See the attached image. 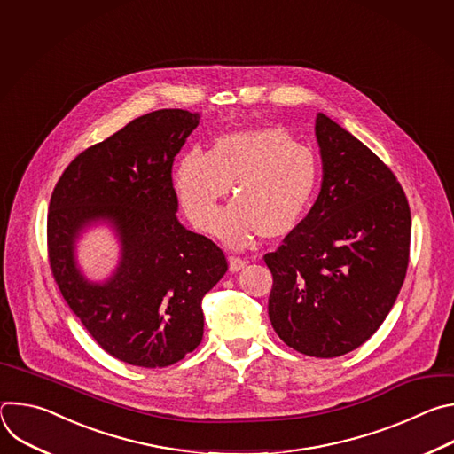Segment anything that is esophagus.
<instances>
[{"label": "esophagus", "instance_id": "esophagus-1", "mask_svg": "<svg viewBox=\"0 0 454 454\" xmlns=\"http://www.w3.org/2000/svg\"><path fill=\"white\" fill-rule=\"evenodd\" d=\"M228 264H230V271L237 273V271H240L247 264V261H246V258L231 254V256H228Z\"/></svg>", "mask_w": 454, "mask_h": 454}]
</instances>
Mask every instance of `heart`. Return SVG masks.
<instances>
[{
  "mask_svg": "<svg viewBox=\"0 0 454 454\" xmlns=\"http://www.w3.org/2000/svg\"><path fill=\"white\" fill-rule=\"evenodd\" d=\"M316 153L278 127L247 129L215 140L210 153L190 149L172 170L176 196L186 217L203 231L214 230L233 247L261 230L287 233L301 217L317 184ZM231 182L238 198L215 223L216 203Z\"/></svg>",
  "mask_w": 454,
  "mask_h": 454,
  "instance_id": "obj_1",
  "label": "heart"
}]
</instances>
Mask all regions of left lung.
<instances>
[{"instance_id":"obj_1","label":"left lung","mask_w":454,"mask_h":454,"mask_svg":"<svg viewBox=\"0 0 454 454\" xmlns=\"http://www.w3.org/2000/svg\"><path fill=\"white\" fill-rule=\"evenodd\" d=\"M323 179L307 217L268 253L270 319L300 354L338 357L380 327L403 287L411 214L394 172L327 114L316 116Z\"/></svg>"}]
</instances>
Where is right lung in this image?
<instances>
[{
  "label": "right lung",
  "mask_w": 454,
  "mask_h": 454,
  "mask_svg": "<svg viewBox=\"0 0 454 454\" xmlns=\"http://www.w3.org/2000/svg\"><path fill=\"white\" fill-rule=\"evenodd\" d=\"M200 114L160 109L81 153L57 181L48 212L53 278L93 340L144 368L177 363L203 340V298L224 277L226 256L176 217L172 163ZM107 223L121 244L115 271L88 281L76 242Z\"/></svg>",
  "instance_id": "add662e5"
}]
</instances>
